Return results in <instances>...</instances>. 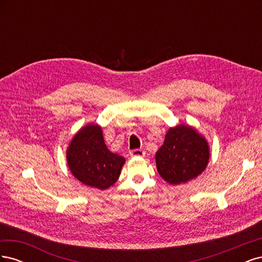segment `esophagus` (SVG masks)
I'll use <instances>...</instances> for the list:
<instances>
[{
  "label": "esophagus",
  "instance_id": "1",
  "mask_svg": "<svg viewBox=\"0 0 262 262\" xmlns=\"http://www.w3.org/2000/svg\"><path fill=\"white\" fill-rule=\"evenodd\" d=\"M130 156L131 157H143L145 156V152L142 149H132L130 150Z\"/></svg>",
  "mask_w": 262,
  "mask_h": 262
}]
</instances>
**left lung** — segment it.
I'll use <instances>...</instances> for the list:
<instances>
[{
	"label": "left lung",
	"mask_w": 262,
	"mask_h": 262,
	"mask_svg": "<svg viewBox=\"0 0 262 262\" xmlns=\"http://www.w3.org/2000/svg\"><path fill=\"white\" fill-rule=\"evenodd\" d=\"M155 160L157 171L165 181L175 186L186 184L207 168L210 146L195 128L181 123L168 129Z\"/></svg>",
	"instance_id": "obj_1"
}]
</instances>
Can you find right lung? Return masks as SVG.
I'll list each match as a JSON object with an SVG mask.
<instances>
[{"label":"right lung","instance_id":"add662e5","mask_svg":"<svg viewBox=\"0 0 262 262\" xmlns=\"http://www.w3.org/2000/svg\"><path fill=\"white\" fill-rule=\"evenodd\" d=\"M67 162L70 171L82 184L105 190L118 180L125 160L108 149L99 124L89 123L71 140Z\"/></svg>","mask_w":262,"mask_h":262}]
</instances>
